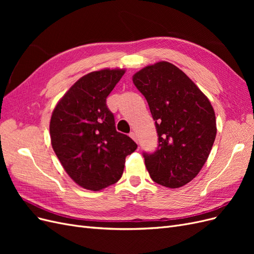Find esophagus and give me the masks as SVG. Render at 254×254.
I'll list each match as a JSON object with an SVG mask.
<instances>
[{
  "label": "esophagus",
  "mask_w": 254,
  "mask_h": 254,
  "mask_svg": "<svg viewBox=\"0 0 254 254\" xmlns=\"http://www.w3.org/2000/svg\"><path fill=\"white\" fill-rule=\"evenodd\" d=\"M129 136L131 137V139L134 141V142H136L137 143V135H136V133L134 132V131H131L129 133Z\"/></svg>",
  "instance_id": "34e87169"
}]
</instances>
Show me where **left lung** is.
Instances as JSON below:
<instances>
[{
    "label": "left lung",
    "mask_w": 254,
    "mask_h": 254,
    "mask_svg": "<svg viewBox=\"0 0 254 254\" xmlns=\"http://www.w3.org/2000/svg\"><path fill=\"white\" fill-rule=\"evenodd\" d=\"M155 121L158 147L143 152L151 179L176 189L193 180L209 157L216 120L207 97L179 67L166 61L145 66L132 77Z\"/></svg>",
    "instance_id": "8db88e82"
}]
</instances>
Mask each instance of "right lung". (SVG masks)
<instances>
[{
  "mask_svg": "<svg viewBox=\"0 0 254 254\" xmlns=\"http://www.w3.org/2000/svg\"><path fill=\"white\" fill-rule=\"evenodd\" d=\"M125 70L104 68L82 76L60 99L50 123L53 149L71 178L83 189L101 190L118 182L125 159L137 145L117 131L107 107Z\"/></svg>",
  "mask_w": 254,
  "mask_h": 254,
  "instance_id": "add662e5",
  "label": "right lung"
}]
</instances>
